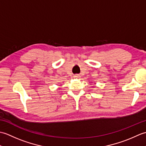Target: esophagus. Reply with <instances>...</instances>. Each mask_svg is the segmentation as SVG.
I'll return each mask as SVG.
<instances>
[{
  "label": "esophagus",
  "mask_w": 146,
  "mask_h": 146,
  "mask_svg": "<svg viewBox=\"0 0 146 146\" xmlns=\"http://www.w3.org/2000/svg\"><path fill=\"white\" fill-rule=\"evenodd\" d=\"M80 76L79 75H74L73 76V78H80Z\"/></svg>",
  "instance_id": "obj_1"
}]
</instances>
